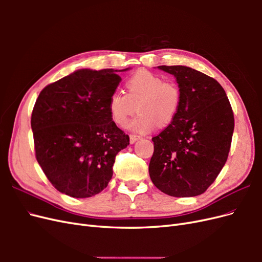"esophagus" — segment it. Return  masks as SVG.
Here are the masks:
<instances>
[{"mask_svg":"<svg viewBox=\"0 0 262 262\" xmlns=\"http://www.w3.org/2000/svg\"><path fill=\"white\" fill-rule=\"evenodd\" d=\"M140 139H141V137L136 136V134H130V143H131V144L136 143V142H137L138 140H140Z\"/></svg>","mask_w":262,"mask_h":262,"instance_id":"esophagus-1","label":"esophagus"}]
</instances>
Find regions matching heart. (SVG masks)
Masks as SVG:
<instances>
[{"label":"heart","mask_w":262,"mask_h":262,"mask_svg":"<svg viewBox=\"0 0 262 262\" xmlns=\"http://www.w3.org/2000/svg\"><path fill=\"white\" fill-rule=\"evenodd\" d=\"M125 87L126 93L116 91L108 100L109 113L118 125L128 123L137 107L139 114L130 122L129 129L138 133H148L156 124L168 125L176 118L181 102L177 84L141 70L126 81Z\"/></svg>","instance_id":"1"}]
</instances>
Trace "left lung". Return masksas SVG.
Here are the masks:
<instances>
[{
    "instance_id": "obj_1",
    "label": "left lung",
    "mask_w": 262,
    "mask_h": 262,
    "mask_svg": "<svg viewBox=\"0 0 262 262\" xmlns=\"http://www.w3.org/2000/svg\"><path fill=\"white\" fill-rule=\"evenodd\" d=\"M157 68L176 77L181 102L173 121L152 139L149 177L168 195H199L226 163L234 132L233 110L214 78L184 66Z\"/></svg>"
}]
</instances>
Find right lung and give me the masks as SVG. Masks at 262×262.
Returning a JSON list of instances; mask_svg holds the SVG:
<instances>
[{
    "label": "right lung",
    "instance_id": "right-lung-1",
    "mask_svg": "<svg viewBox=\"0 0 262 262\" xmlns=\"http://www.w3.org/2000/svg\"><path fill=\"white\" fill-rule=\"evenodd\" d=\"M128 69L77 70L39 94L31 114L37 162L52 186L73 198L102 191L129 136L113 121L110 95Z\"/></svg>",
    "mask_w": 262,
    "mask_h": 262
}]
</instances>
